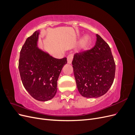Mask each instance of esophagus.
Listing matches in <instances>:
<instances>
[{
	"mask_svg": "<svg viewBox=\"0 0 135 135\" xmlns=\"http://www.w3.org/2000/svg\"><path fill=\"white\" fill-rule=\"evenodd\" d=\"M73 55L72 54H70L68 55V56L67 57V60H68V63L70 64H71V62L73 61Z\"/></svg>",
	"mask_w": 135,
	"mask_h": 135,
	"instance_id": "obj_1",
	"label": "esophagus"
}]
</instances>
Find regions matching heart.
Listing matches in <instances>:
<instances>
[{"instance_id": "heart-1", "label": "heart", "mask_w": 135, "mask_h": 135, "mask_svg": "<svg viewBox=\"0 0 135 135\" xmlns=\"http://www.w3.org/2000/svg\"><path fill=\"white\" fill-rule=\"evenodd\" d=\"M89 42V38L88 36H85L80 42V46L81 48H85Z\"/></svg>"}]
</instances>
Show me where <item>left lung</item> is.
Segmentation results:
<instances>
[{
	"instance_id": "8db88e82",
	"label": "left lung",
	"mask_w": 135,
	"mask_h": 135,
	"mask_svg": "<svg viewBox=\"0 0 135 135\" xmlns=\"http://www.w3.org/2000/svg\"><path fill=\"white\" fill-rule=\"evenodd\" d=\"M95 46L74 55L72 61L78 89L87 98L104 95L111 87L115 64L108 44L96 34Z\"/></svg>"
}]
</instances>
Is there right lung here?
Wrapping results in <instances>:
<instances>
[{
    "label": "right lung",
    "mask_w": 135,
    "mask_h": 135,
    "mask_svg": "<svg viewBox=\"0 0 135 135\" xmlns=\"http://www.w3.org/2000/svg\"><path fill=\"white\" fill-rule=\"evenodd\" d=\"M39 30L28 37L20 51L18 69L26 90L36 100L54 97L57 80L67 59H55L37 47Z\"/></svg>",
    "instance_id": "1"
}]
</instances>
